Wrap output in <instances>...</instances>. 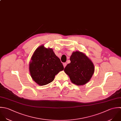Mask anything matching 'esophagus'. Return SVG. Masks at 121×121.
Returning <instances> with one entry per match:
<instances>
[{
    "label": "esophagus",
    "mask_w": 121,
    "mask_h": 121,
    "mask_svg": "<svg viewBox=\"0 0 121 121\" xmlns=\"http://www.w3.org/2000/svg\"><path fill=\"white\" fill-rule=\"evenodd\" d=\"M66 65H67V63H63V65H64V68L66 66Z\"/></svg>",
    "instance_id": "esophagus-1"
}]
</instances>
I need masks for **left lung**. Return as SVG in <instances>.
I'll list each match as a JSON object with an SVG mask.
<instances>
[{
    "instance_id": "8db88e82",
    "label": "left lung",
    "mask_w": 121,
    "mask_h": 121,
    "mask_svg": "<svg viewBox=\"0 0 121 121\" xmlns=\"http://www.w3.org/2000/svg\"><path fill=\"white\" fill-rule=\"evenodd\" d=\"M71 63L64 71L71 82L77 85H83L91 79L94 72V66L91 61L83 53L73 52L70 59Z\"/></svg>"
}]
</instances>
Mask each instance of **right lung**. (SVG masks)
<instances>
[{
    "instance_id": "1",
    "label": "right lung",
    "mask_w": 121,
    "mask_h": 121,
    "mask_svg": "<svg viewBox=\"0 0 121 121\" xmlns=\"http://www.w3.org/2000/svg\"><path fill=\"white\" fill-rule=\"evenodd\" d=\"M64 69L60 59L51 48L39 47L34 52L29 65L31 77L39 85L51 82L56 75Z\"/></svg>"
}]
</instances>
